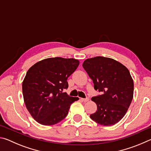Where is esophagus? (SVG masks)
Instances as JSON below:
<instances>
[{
	"label": "esophagus",
	"mask_w": 151,
	"mask_h": 151,
	"mask_svg": "<svg viewBox=\"0 0 151 151\" xmlns=\"http://www.w3.org/2000/svg\"><path fill=\"white\" fill-rule=\"evenodd\" d=\"M81 100L83 102H87L89 101V98H86V99H81Z\"/></svg>",
	"instance_id": "1"
}]
</instances>
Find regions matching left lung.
Here are the masks:
<instances>
[{"instance_id":"left-lung-1","label":"left lung","mask_w":151,"mask_h":151,"mask_svg":"<svg viewBox=\"0 0 151 151\" xmlns=\"http://www.w3.org/2000/svg\"><path fill=\"white\" fill-rule=\"evenodd\" d=\"M83 68L101 95L91 100L97 111L91 119L104 126H112L123 118L133 98L134 83L129 70L111 58L96 57L84 61Z\"/></svg>"}]
</instances>
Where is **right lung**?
<instances>
[{
    "mask_svg": "<svg viewBox=\"0 0 151 151\" xmlns=\"http://www.w3.org/2000/svg\"><path fill=\"white\" fill-rule=\"evenodd\" d=\"M79 65L75 58H48L35 63L22 82V94L28 111L36 121L53 125L68 114L71 104L78 97L69 96L67 78Z\"/></svg>",
    "mask_w": 151,
    "mask_h": 151,
    "instance_id": "obj_1",
    "label": "right lung"
}]
</instances>
